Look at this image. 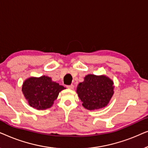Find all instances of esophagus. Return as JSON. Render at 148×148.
Instances as JSON below:
<instances>
[{"label":"esophagus","mask_w":148,"mask_h":148,"mask_svg":"<svg viewBox=\"0 0 148 148\" xmlns=\"http://www.w3.org/2000/svg\"><path fill=\"white\" fill-rule=\"evenodd\" d=\"M66 87H67L68 89H70V90H73V89L74 88V86L73 84L70 85V86H67Z\"/></svg>","instance_id":"obj_1"}]
</instances>
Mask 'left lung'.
Masks as SVG:
<instances>
[{
    "instance_id": "left-lung-1",
    "label": "left lung",
    "mask_w": 148,
    "mask_h": 148,
    "mask_svg": "<svg viewBox=\"0 0 148 148\" xmlns=\"http://www.w3.org/2000/svg\"><path fill=\"white\" fill-rule=\"evenodd\" d=\"M114 82L105 75L88 74L77 87L82 106L89 110H98L109 104L114 94Z\"/></svg>"
}]
</instances>
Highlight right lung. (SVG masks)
<instances>
[{"label": "right lung", "mask_w": 148, "mask_h": 148, "mask_svg": "<svg viewBox=\"0 0 148 148\" xmlns=\"http://www.w3.org/2000/svg\"><path fill=\"white\" fill-rule=\"evenodd\" d=\"M66 89L53 82L50 77H30L22 85V92L29 106L37 110H46L52 107L59 92Z\"/></svg>", "instance_id": "add662e5"}]
</instances>
